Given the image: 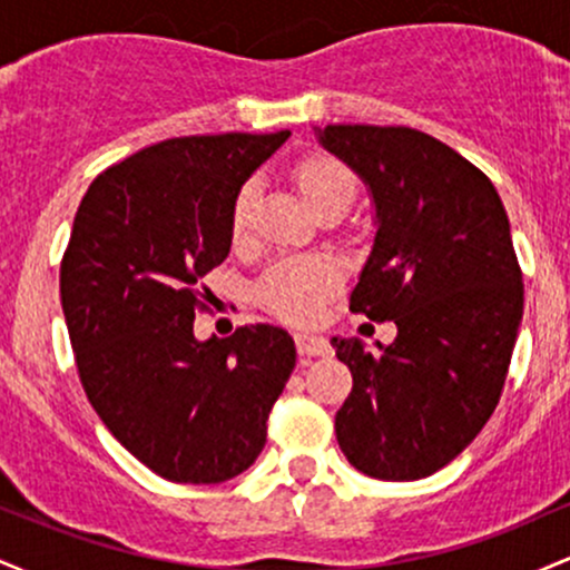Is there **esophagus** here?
<instances>
[{
  "label": "esophagus",
  "mask_w": 570,
  "mask_h": 570,
  "mask_svg": "<svg viewBox=\"0 0 570 570\" xmlns=\"http://www.w3.org/2000/svg\"><path fill=\"white\" fill-rule=\"evenodd\" d=\"M294 345H297L299 356H326V353H330L326 337L307 335V332H297V335H294Z\"/></svg>",
  "instance_id": "1"
}]
</instances>
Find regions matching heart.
I'll list each match as a JSON object with an SVG mask.
<instances>
[{
    "instance_id": "heart-1",
    "label": "heart",
    "mask_w": 570,
    "mask_h": 570,
    "mask_svg": "<svg viewBox=\"0 0 570 570\" xmlns=\"http://www.w3.org/2000/svg\"><path fill=\"white\" fill-rule=\"evenodd\" d=\"M294 179L303 189L305 200L313 208H324L326 203L353 198V176L343 163L326 155H311L294 168ZM257 181H246L238 189L233 203L230 230L235 244H244L252 233L254 206H257ZM340 281V271L332 259H281L271 265L257 284V299L267 311L286 322H311L322 313L326 299L332 297Z\"/></svg>"
}]
</instances>
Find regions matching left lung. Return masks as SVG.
<instances>
[{
    "label": "left lung",
    "mask_w": 570,
    "mask_h": 570,
    "mask_svg": "<svg viewBox=\"0 0 570 570\" xmlns=\"http://www.w3.org/2000/svg\"><path fill=\"white\" fill-rule=\"evenodd\" d=\"M318 141L364 179L375 244L351 311L394 322L364 348L332 337L353 389L340 450L385 482L448 466L493 415L522 322V273L493 181L434 136L404 126H326Z\"/></svg>",
    "instance_id": "8db88e82"
}]
</instances>
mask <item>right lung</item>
<instances>
[{
	"label": "right lung",
	"mask_w": 570,
	"mask_h": 570,
	"mask_svg": "<svg viewBox=\"0 0 570 570\" xmlns=\"http://www.w3.org/2000/svg\"><path fill=\"white\" fill-rule=\"evenodd\" d=\"M289 139L179 136L98 174L61 259V305L80 383L104 426L163 480L214 485L263 453L294 370L273 324L195 337L203 276L233 244L244 181Z\"/></svg>",
	"instance_id": "1"
}]
</instances>
